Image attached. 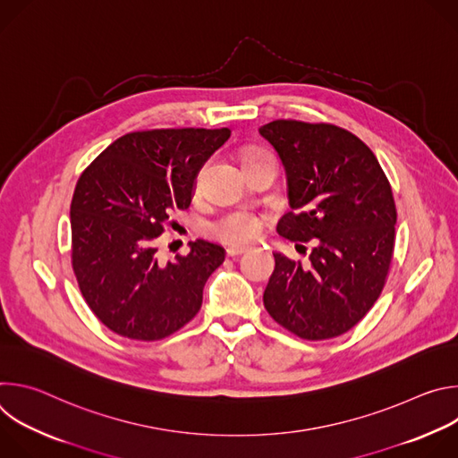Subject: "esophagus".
Segmentation results:
<instances>
[{
  "label": "esophagus",
  "instance_id": "obj_1",
  "mask_svg": "<svg viewBox=\"0 0 458 458\" xmlns=\"http://www.w3.org/2000/svg\"><path fill=\"white\" fill-rule=\"evenodd\" d=\"M244 251H248V248H244V246H230V248L226 250V255H228V257H235V255H241V253H244Z\"/></svg>",
  "mask_w": 458,
  "mask_h": 458
}]
</instances>
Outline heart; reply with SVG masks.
Segmentation results:
<instances>
[{"mask_svg": "<svg viewBox=\"0 0 458 458\" xmlns=\"http://www.w3.org/2000/svg\"><path fill=\"white\" fill-rule=\"evenodd\" d=\"M265 156H270V154L248 152V154H244L242 163L248 165L250 161H255V159L265 157ZM259 230H260V219L255 214L246 212V210L226 212L208 225V232L214 237H217L228 244L251 242L259 235Z\"/></svg>", "mask_w": 458, "mask_h": 458, "instance_id": "heart-1", "label": "heart"}]
</instances>
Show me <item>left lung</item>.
<instances>
[{
	"instance_id": "obj_1",
	"label": "left lung",
	"mask_w": 458,
	"mask_h": 458,
	"mask_svg": "<svg viewBox=\"0 0 458 458\" xmlns=\"http://www.w3.org/2000/svg\"><path fill=\"white\" fill-rule=\"evenodd\" d=\"M259 132L277 150L288 179L292 210L277 232L313 242L308 265L274 253L265 308L301 339L339 337L384 290L395 248L394 191L375 154L346 128L277 119Z\"/></svg>"
}]
</instances>
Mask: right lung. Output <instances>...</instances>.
I'll return each instance as SVG.
<instances>
[{
	"mask_svg": "<svg viewBox=\"0 0 458 458\" xmlns=\"http://www.w3.org/2000/svg\"><path fill=\"white\" fill-rule=\"evenodd\" d=\"M230 138L228 128H156L106 147L80 175L72 203V270L94 315L114 334L161 341L203 304L225 248L193 241L163 263L159 235L191 203L193 179Z\"/></svg>",
	"mask_w": 458,
	"mask_h": 458,
	"instance_id": "obj_1",
	"label": "right lung"
}]
</instances>
